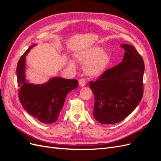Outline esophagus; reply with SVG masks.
<instances>
[{"label": "esophagus", "mask_w": 161, "mask_h": 161, "mask_svg": "<svg viewBox=\"0 0 161 161\" xmlns=\"http://www.w3.org/2000/svg\"><path fill=\"white\" fill-rule=\"evenodd\" d=\"M79 84L80 86H85L86 85V81L84 79H80L79 81Z\"/></svg>", "instance_id": "esophagus-1"}]
</instances>
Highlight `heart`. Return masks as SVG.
Here are the masks:
<instances>
[{
	"mask_svg": "<svg viewBox=\"0 0 161 161\" xmlns=\"http://www.w3.org/2000/svg\"><path fill=\"white\" fill-rule=\"evenodd\" d=\"M75 59L84 64L86 74L91 77H97L105 72L109 64L110 56L103 52L100 46H92L88 49L80 51L75 54ZM69 65L71 68H76L75 61L70 59Z\"/></svg>",
	"mask_w": 161,
	"mask_h": 161,
	"instance_id": "heart-1",
	"label": "heart"
}]
</instances>
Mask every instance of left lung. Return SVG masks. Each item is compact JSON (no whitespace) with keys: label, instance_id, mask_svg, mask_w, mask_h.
I'll list each match as a JSON object with an SVG mask.
<instances>
[{"label":"left lung","instance_id":"obj_1","mask_svg":"<svg viewBox=\"0 0 161 161\" xmlns=\"http://www.w3.org/2000/svg\"><path fill=\"white\" fill-rule=\"evenodd\" d=\"M123 60L106 70L97 80L89 82L95 96L93 116L99 123L113 124L124 119L143 96L144 64L134 47L121 44Z\"/></svg>","mask_w":161,"mask_h":161}]
</instances>
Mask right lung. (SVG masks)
<instances>
[{"instance_id": "right-lung-1", "label": "right lung", "mask_w": 161, "mask_h": 161, "mask_svg": "<svg viewBox=\"0 0 161 161\" xmlns=\"http://www.w3.org/2000/svg\"><path fill=\"white\" fill-rule=\"evenodd\" d=\"M36 44L28 48L19 60L17 66L19 97L22 106L34 118L44 124H52L58 119L66 95L76 89L79 82L76 79H66L55 76L43 84L29 82L25 77L26 56Z\"/></svg>"}]
</instances>
